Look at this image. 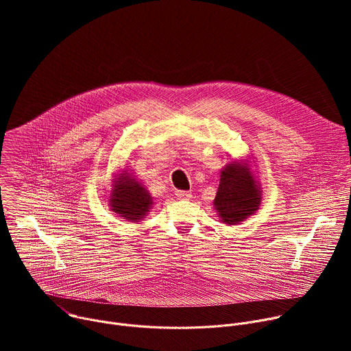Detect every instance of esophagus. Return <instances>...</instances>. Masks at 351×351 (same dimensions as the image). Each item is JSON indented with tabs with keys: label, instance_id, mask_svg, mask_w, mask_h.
<instances>
[{
	"label": "esophagus",
	"instance_id": "obj_1",
	"mask_svg": "<svg viewBox=\"0 0 351 351\" xmlns=\"http://www.w3.org/2000/svg\"><path fill=\"white\" fill-rule=\"evenodd\" d=\"M175 195H176L179 199H189V198H191V193H190V191H186V190H176V191H175Z\"/></svg>",
	"mask_w": 351,
	"mask_h": 351
}]
</instances>
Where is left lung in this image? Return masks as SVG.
<instances>
[{
	"instance_id": "obj_1",
	"label": "left lung",
	"mask_w": 351,
	"mask_h": 351,
	"mask_svg": "<svg viewBox=\"0 0 351 351\" xmlns=\"http://www.w3.org/2000/svg\"><path fill=\"white\" fill-rule=\"evenodd\" d=\"M261 203L258 187L250 169L229 164L221 172L219 187L214 206L228 225H234L254 214Z\"/></svg>"
}]
</instances>
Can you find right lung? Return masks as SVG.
I'll list each match as a JSON object with an SVG mask.
<instances>
[{"instance_id":"1","label":"right lung","mask_w":351,"mask_h":351,"mask_svg":"<svg viewBox=\"0 0 351 351\" xmlns=\"http://www.w3.org/2000/svg\"><path fill=\"white\" fill-rule=\"evenodd\" d=\"M110 204L112 211L121 214L125 219L138 221L152 208L153 197L136 179L122 173L115 182Z\"/></svg>"}]
</instances>
